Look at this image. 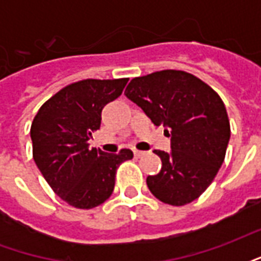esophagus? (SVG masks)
<instances>
[{
    "label": "esophagus",
    "mask_w": 261,
    "mask_h": 261,
    "mask_svg": "<svg viewBox=\"0 0 261 261\" xmlns=\"http://www.w3.org/2000/svg\"><path fill=\"white\" fill-rule=\"evenodd\" d=\"M144 155H145V152H144V151H138V149H136V151H134V156H136V158H141V156H144Z\"/></svg>",
    "instance_id": "1"
}]
</instances>
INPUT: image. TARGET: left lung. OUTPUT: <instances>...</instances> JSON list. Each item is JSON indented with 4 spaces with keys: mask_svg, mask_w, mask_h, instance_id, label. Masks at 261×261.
I'll return each mask as SVG.
<instances>
[{
    "mask_svg": "<svg viewBox=\"0 0 261 261\" xmlns=\"http://www.w3.org/2000/svg\"><path fill=\"white\" fill-rule=\"evenodd\" d=\"M124 95L153 124L171 133L172 151H153L162 168L158 175L148 176V189L165 204L179 207L194 201L225 159L230 125L222 99L200 78L177 69L137 76Z\"/></svg>",
    "mask_w": 261,
    "mask_h": 261,
    "instance_id": "left-lung-1",
    "label": "left lung"
}]
</instances>
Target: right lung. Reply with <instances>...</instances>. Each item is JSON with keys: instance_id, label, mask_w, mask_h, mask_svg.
<instances>
[{"instance_id": "obj_1", "label": "right lung", "mask_w": 261, "mask_h": 261, "mask_svg": "<svg viewBox=\"0 0 261 261\" xmlns=\"http://www.w3.org/2000/svg\"><path fill=\"white\" fill-rule=\"evenodd\" d=\"M128 78L69 84L42 105L32 121L33 159L53 192L81 210L112 196L116 170L133 159L130 149L106 153L89 147L100 128L102 109L121 95Z\"/></svg>"}]
</instances>
